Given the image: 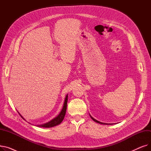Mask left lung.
<instances>
[{"instance_id":"8db88e82","label":"left lung","mask_w":151,"mask_h":151,"mask_svg":"<svg viewBox=\"0 0 151 151\" xmlns=\"http://www.w3.org/2000/svg\"><path fill=\"white\" fill-rule=\"evenodd\" d=\"M90 116H91V117L92 118V119L93 121H95V122H97V123H99V124H105V123H103V122H100V121H97L96 119H93L91 115H90Z\"/></svg>"}]
</instances>
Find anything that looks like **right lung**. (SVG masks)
<instances>
[{
  "mask_svg": "<svg viewBox=\"0 0 151 151\" xmlns=\"http://www.w3.org/2000/svg\"><path fill=\"white\" fill-rule=\"evenodd\" d=\"M67 100H68V95H67V96L65 97L64 104H63V106L61 111V112L56 117H55L52 120H51V121L48 122L47 123H46L43 125H38L37 126L40 127L50 128V127H52L60 124L62 122L63 119H64V117L65 115L66 110H67Z\"/></svg>",
  "mask_w": 151,
  "mask_h": 151,
  "instance_id": "obj_1",
  "label": "right lung"
}]
</instances>
